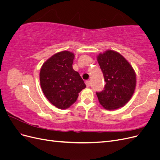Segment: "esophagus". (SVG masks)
Instances as JSON below:
<instances>
[{
  "label": "esophagus",
  "instance_id": "obj_1",
  "mask_svg": "<svg viewBox=\"0 0 160 160\" xmlns=\"http://www.w3.org/2000/svg\"><path fill=\"white\" fill-rule=\"evenodd\" d=\"M90 84H91L90 81H85V85H86L87 87H88V88H89V87L90 86Z\"/></svg>",
  "mask_w": 160,
  "mask_h": 160
}]
</instances>
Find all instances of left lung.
Returning <instances> with one entry per match:
<instances>
[{"instance_id": "obj_1", "label": "left lung", "mask_w": 160, "mask_h": 160, "mask_svg": "<svg viewBox=\"0 0 160 160\" xmlns=\"http://www.w3.org/2000/svg\"><path fill=\"white\" fill-rule=\"evenodd\" d=\"M105 85L96 92L100 104L108 110L124 106L132 98L136 85V75L129 62L119 52L108 50L98 56Z\"/></svg>"}]
</instances>
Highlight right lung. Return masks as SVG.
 <instances>
[{
	"mask_svg": "<svg viewBox=\"0 0 160 160\" xmlns=\"http://www.w3.org/2000/svg\"><path fill=\"white\" fill-rule=\"evenodd\" d=\"M74 57L73 53L67 51L57 52L43 63L40 71L43 93L61 109L73 104L79 92L86 88L79 72L72 69Z\"/></svg>",
	"mask_w": 160,
	"mask_h": 160,
	"instance_id": "1",
	"label": "right lung"
}]
</instances>
